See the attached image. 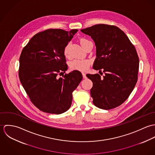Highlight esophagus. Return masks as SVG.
Listing matches in <instances>:
<instances>
[{"label": "esophagus", "instance_id": "34e87169", "mask_svg": "<svg viewBox=\"0 0 155 155\" xmlns=\"http://www.w3.org/2000/svg\"><path fill=\"white\" fill-rule=\"evenodd\" d=\"M82 74L83 78H84V79H86V78H87V76H86V74H85V73H84V72H82Z\"/></svg>", "mask_w": 155, "mask_h": 155}]
</instances>
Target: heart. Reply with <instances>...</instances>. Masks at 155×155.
<instances>
[{
	"instance_id": "obj_1",
	"label": "heart",
	"mask_w": 155,
	"mask_h": 155,
	"mask_svg": "<svg viewBox=\"0 0 155 155\" xmlns=\"http://www.w3.org/2000/svg\"><path fill=\"white\" fill-rule=\"evenodd\" d=\"M88 42L89 41L85 39H81L80 40V43L82 46ZM68 47L69 44L67 45L64 48V54L66 57L68 56ZM91 63V60L88 59H74L70 63V67L72 70L85 71L88 68Z\"/></svg>"
}]
</instances>
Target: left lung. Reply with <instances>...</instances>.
<instances>
[{
	"label": "left lung",
	"mask_w": 155,
	"mask_h": 155,
	"mask_svg": "<svg viewBox=\"0 0 155 155\" xmlns=\"http://www.w3.org/2000/svg\"><path fill=\"white\" fill-rule=\"evenodd\" d=\"M81 31L95 42L93 68L104 73L103 78L98 74H87L93 83L92 102L100 109L115 108L128 98L137 82L139 58L136 49L116 26L100 24Z\"/></svg>",
	"instance_id": "8db88e82"
}]
</instances>
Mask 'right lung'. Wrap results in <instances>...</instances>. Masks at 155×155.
Segmentation results:
<instances>
[{
    "instance_id": "add662e5",
    "label": "right lung",
    "mask_w": 155,
    "mask_h": 155,
    "mask_svg": "<svg viewBox=\"0 0 155 155\" xmlns=\"http://www.w3.org/2000/svg\"><path fill=\"white\" fill-rule=\"evenodd\" d=\"M78 31L48 29L36 34L23 48L19 78L32 103L40 110L61 114L71 105L72 92L82 80L78 70L58 74L68 68L64 48Z\"/></svg>"
}]
</instances>
